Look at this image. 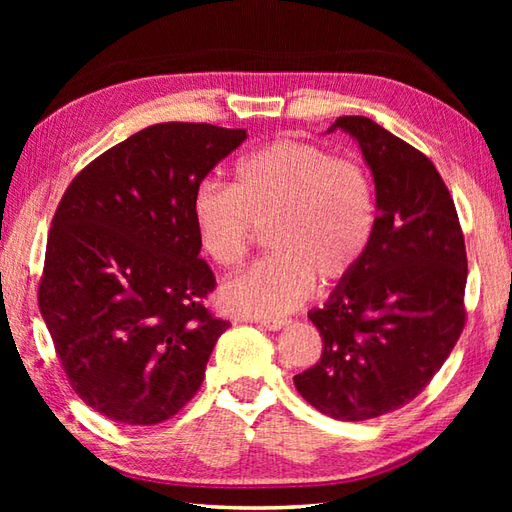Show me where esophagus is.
Instances as JSON below:
<instances>
[{
  "instance_id": "1",
  "label": "esophagus",
  "mask_w": 512,
  "mask_h": 512,
  "mask_svg": "<svg viewBox=\"0 0 512 512\" xmlns=\"http://www.w3.org/2000/svg\"><path fill=\"white\" fill-rule=\"evenodd\" d=\"M259 325L270 332H277V330H284L286 325H290V321L288 319H259Z\"/></svg>"
}]
</instances>
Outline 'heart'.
<instances>
[{"label": "heart", "instance_id": "heart-1", "mask_svg": "<svg viewBox=\"0 0 512 512\" xmlns=\"http://www.w3.org/2000/svg\"><path fill=\"white\" fill-rule=\"evenodd\" d=\"M198 239L215 264L244 262L270 226L273 255L228 279L220 301L244 317H284L314 288L341 281L361 262L374 233L367 173L319 145L277 138L239 160L233 187L202 182L193 198Z\"/></svg>", "mask_w": 512, "mask_h": 512}]
</instances>
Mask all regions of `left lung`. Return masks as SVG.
Here are the masks:
<instances>
[{"label": "left lung", "mask_w": 512, "mask_h": 512, "mask_svg": "<svg viewBox=\"0 0 512 512\" xmlns=\"http://www.w3.org/2000/svg\"><path fill=\"white\" fill-rule=\"evenodd\" d=\"M372 171L374 233L361 262L308 312L321 361L295 376L299 394L336 420H369L429 385L464 328L466 250L433 162L365 116H339Z\"/></svg>", "instance_id": "1"}]
</instances>
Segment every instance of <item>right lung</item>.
Segmentation results:
<instances>
[{
    "mask_svg": "<svg viewBox=\"0 0 512 512\" xmlns=\"http://www.w3.org/2000/svg\"><path fill=\"white\" fill-rule=\"evenodd\" d=\"M246 129L160 123L90 162L50 226L39 310L72 389L123 424H158L200 389L231 323L202 299L193 198Z\"/></svg>",
    "mask_w": 512,
    "mask_h": 512,
    "instance_id": "add662e5",
    "label": "right lung"
}]
</instances>
